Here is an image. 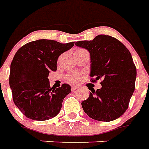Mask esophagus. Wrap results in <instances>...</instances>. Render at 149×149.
<instances>
[{"label": "esophagus", "instance_id": "1", "mask_svg": "<svg viewBox=\"0 0 149 149\" xmlns=\"http://www.w3.org/2000/svg\"><path fill=\"white\" fill-rule=\"evenodd\" d=\"M71 88H72V91H76V90L78 88V86H72V87H71Z\"/></svg>", "mask_w": 149, "mask_h": 149}]
</instances>
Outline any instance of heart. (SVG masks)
<instances>
[{"instance_id": "obj_1", "label": "heart", "mask_w": 149, "mask_h": 149, "mask_svg": "<svg viewBox=\"0 0 149 149\" xmlns=\"http://www.w3.org/2000/svg\"><path fill=\"white\" fill-rule=\"evenodd\" d=\"M83 74L79 72H71L66 77V79L69 82H72V83H77L81 80Z\"/></svg>"}]
</instances>
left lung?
Listing matches in <instances>:
<instances>
[{
    "mask_svg": "<svg viewBox=\"0 0 149 149\" xmlns=\"http://www.w3.org/2000/svg\"><path fill=\"white\" fill-rule=\"evenodd\" d=\"M75 45L90 52L91 82L102 80L97 91L88 87L90 97L81 103L84 112L106 122L120 118L128 107L135 86L136 67L131 52L117 38L105 35Z\"/></svg>",
    "mask_w": 149,
    "mask_h": 149,
    "instance_id": "left-lung-1",
    "label": "left lung"
}]
</instances>
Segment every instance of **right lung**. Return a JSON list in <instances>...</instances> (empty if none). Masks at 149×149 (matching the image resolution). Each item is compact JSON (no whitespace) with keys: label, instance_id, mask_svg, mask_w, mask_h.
I'll use <instances>...</instances> for the list:
<instances>
[{"label":"right lung","instance_id":"obj_1","mask_svg":"<svg viewBox=\"0 0 149 149\" xmlns=\"http://www.w3.org/2000/svg\"><path fill=\"white\" fill-rule=\"evenodd\" d=\"M74 42L60 43L38 39L21 47L10 64L9 84L14 103L24 116L31 120H46L56 117L71 86L50 87L48 77L57 70L58 56L70 49Z\"/></svg>","mask_w":149,"mask_h":149}]
</instances>
